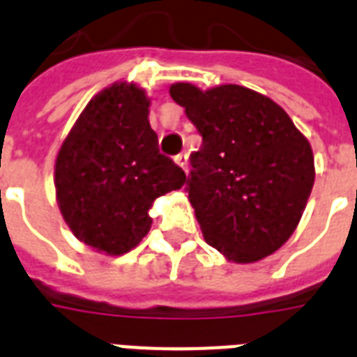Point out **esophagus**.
Returning a JSON list of instances; mask_svg holds the SVG:
<instances>
[{
  "label": "esophagus",
  "instance_id": "obj_1",
  "mask_svg": "<svg viewBox=\"0 0 357 357\" xmlns=\"http://www.w3.org/2000/svg\"><path fill=\"white\" fill-rule=\"evenodd\" d=\"M174 161H176V163H178L179 167H181L183 170H185V172H187V169H188V158H187V154H178V156L174 158Z\"/></svg>",
  "mask_w": 357,
  "mask_h": 357
}]
</instances>
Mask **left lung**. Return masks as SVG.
I'll list each match as a JSON object with an SVG mask.
<instances>
[{"mask_svg":"<svg viewBox=\"0 0 357 357\" xmlns=\"http://www.w3.org/2000/svg\"><path fill=\"white\" fill-rule=\"evenodd\" d=\"M169 93L203 136L192 154L188 201L204 241L235 264L277 252L314 185L307 138L277 102L244 86L176 82Z\"/></svg>","mask_w":357,"mask_h":357,"instance_id":"left-lung-1","label":"left lung"}]
</instances>
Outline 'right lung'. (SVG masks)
<instances>
[{"label": "right lung", "instance_id": "right-lung-1", "mask_svg": "<svg viewBox=\"0 0 357 357\" xmlns=\"http://www.w3.org/2000/svg\"><path fill=\"white\" fill-rule=\"evenodd\" d=\"M145 88L119 80L88 102L55 158V197L64 222L86 246L123 255L140 244L158 197L187 176L160 154Z\"/></svg>", "mask_w": 357, "mask_h": 357}]
</instances>
